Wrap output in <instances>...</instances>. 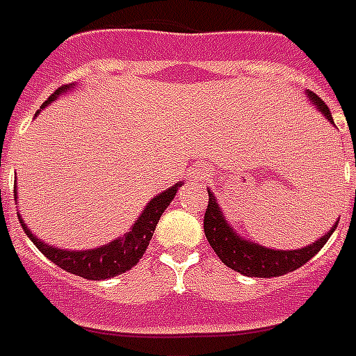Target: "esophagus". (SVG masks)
Wrapping results in <instances>:
<instances>
[{"label": "esophagus", "instance_id": "1", "mask_svg": "<svg viewBox=\"0 0 356 356\" xmlns=\"http://www.w3.org/2000/svg\"><path fill=\"white\" fill-rule=\"evenodd\" d=\"M194 177L200 179V181H203V179H209L211 177V172H209V168H196V172H194Z\"/></svg>", "mask_w": 356, "mask_h": 356}]
</instances>
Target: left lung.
I'll return each instance as SVG.
<instances>
[{"label": "left lung", "mask_w": 356, "mask_h": 356, "mask_svg": "<svg viewBox=\"0 0 356 356\" xmlns=\"http://www.w3.org/2000/svg\"><path fill=\"white\" fill-rule=\"evenodd\" d=\"M308 97L314 104H317L319 112L325 113L330 123H334L330 118L327 104L312 91H308ZM207 192L209 203L207 209H205V218H203L205 237H207L209 244L213 246V250L216 252V256L222 259V263L244 276L275 278V276L297 270L298 267H302L321 250L338 226V224H334V227L325 237L317 238L316 243L308 244L306 248H300V250H270V248H265V246H259V244L238 237L237 233L232 229V226H227V222L224 220V214H222L214 196L211 194V190L207 188Z\"/></svg>", "instance_id": "1"}]
</instances>
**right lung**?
<instances>
[{
  "label": "right lung",
  "instance_id": "1",
  "mask_svg": "<svg viewBox=\"0 0 356 356\" xmlns=\"http://www.w3.org/2000/svg\"><path fill=\"white\" fill-rule=\"evenodd\" d=\"M70 86H63L59 88L54 95H50V99L46 100V106L51 100H56L61 93H65ZM179 184L168 188L166 192H162L159 196H154L151 202L147 203V207L140 214V218L136 222L130 232H127L123 237L115 238L110 244H104L100 248H93V250H80V252H70V250H59L54 246H48L44 241L33 237V233L29 232V227L20 220L24 232L33 244L44 254L51 263H56L58 267L63 270L70 273V275L81 276V278H88V280H106V278H112L121 273H127L130 268L138 265V261L142 259L149 246V241L153 237V232L156 224H159L160 216L166 211V207L172 203V200L177 194ZM16 192V190H15ZM20 218V216H18Z\"/></svg>",
  "mask_w": 356,
  "mask_h": 356
}]
</instances>
